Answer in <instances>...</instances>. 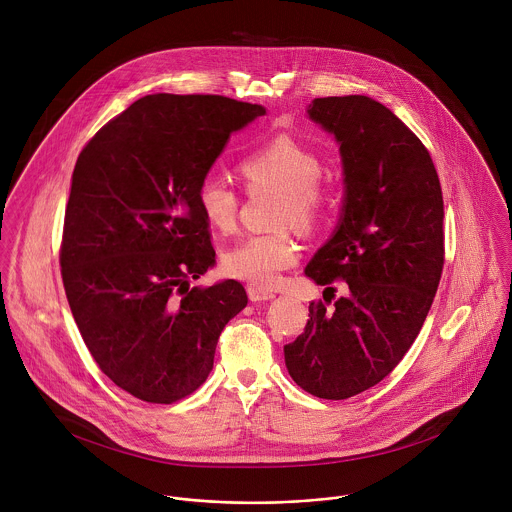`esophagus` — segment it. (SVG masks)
<instances>
[{
  "label": "esophagus",
  "instance_id": "1",
  "mask_svg": "<svg viewBox=\"0 0 512 512\" xmlns=\"http://www.w3.org/2000/svg\"><path fill=\"white\" fill-rule=\"evenodd\" d=\"M248 295H250V301H254V303L256 301H270V299L276 297V293L262 290V288H254V286L248 288Z\"/></svg>",
  "mask_w": 512,
  "mask_h": 512
}]
</instances>
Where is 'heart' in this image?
Wrapping results in <instances>:
<instances>
[{
  "label": "heart",
  "mask_w": 512,
  "mask_h": 512,
  "mask_svg": "<svg viewBox=\"0 0 512 512\" xmlns=\"http://www.w3.org/2000/svg\"><path fill=\"white\" fill-rule=\"evenodd\" d=\"M323 163L309 147L292 138H276L240 163V175L248 189H270L280 193L278 224H292L299 230H313L327 217L331 207L329 191L319 183ZM197 203L203 217L222 232L236 224L238 197L219 177H207L197 189ZM299 248L286 230L250 234L224 254V270L256 288H272L282 274L297 262Z\"/></svg>",
  "instance_id": "b5f03b06"
}]
</instances>
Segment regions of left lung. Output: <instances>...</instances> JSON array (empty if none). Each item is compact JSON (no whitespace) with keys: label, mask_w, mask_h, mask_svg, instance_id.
<instances>
[{"label":"left lung","mask_w":512,"mask_h":512,"mask_svg":"<svg viewBox=\"0 0 512 512\" xmlns=\"http://www.w3.org/2000/svg\"><path fill=\"white\" fill-rule=\"evenodd\" d=\"M307 114L339 144L345 203L305 276L325 292L343 280L347 293L311 301L284 355L305 392L345 400L388 376L426 321L443 270V197L430 151L380 102L327 96Z\"/></svg>","instance_id":"left-lung-1"}]
</instances>
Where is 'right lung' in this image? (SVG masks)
I'll list each match as a JSON object with an SVG mask.
<instances>
[{
	"mask_svg": "<svg viewBox=\"0 0 512 512\" xmlns=\"http://www.w3.org/2000/svg\"><path fill=\"white\" fill-rule=\"evenodd\" d=\"M260 104L215 94H149L80 151L65 213L61 274L100 370L151 404L195 392L213 370L240 282L189 288L215 266L197 189Z\"/></svg>",
	"mask_w": 512,
	"mask_h": 512,
	"instance_id": "obj_1",
	"label": "right lung"
}]
</instances>
